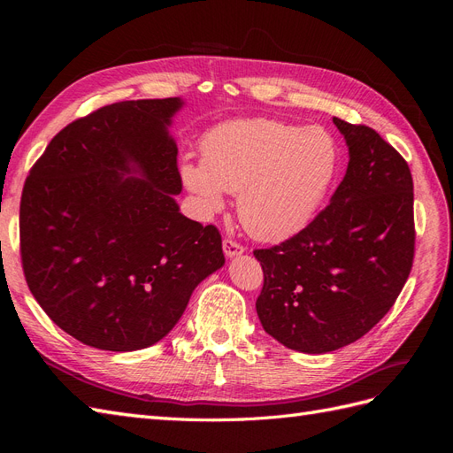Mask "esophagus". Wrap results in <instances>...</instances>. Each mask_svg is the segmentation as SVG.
Listing matches in <instances>:
<instances>
[{"mask_svg": "<svg viewBox=\"0 0 453 453\" xmlns=\"http://www.w3.org/2000/svg\"><path fill=\"white\" fill-rule=\"evenodd\" d=\"M223 251H225L226 257H238V255H242L245 251V248H243L242 243H238L236 240L225 238L223 240Z\"/></svg>", "mask_w": 453, "mask_h": 453, "instance_id": "esophagus-1", "label": "esophagus"}]
</instances>
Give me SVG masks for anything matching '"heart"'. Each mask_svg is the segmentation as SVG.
I'll use <instances>...</instances> for the list:
<instances>
[{"label": "heart", "mask_w": 453, "mask_h": 453, "mask_svg": "<svg viewBox=\"0 0 453 453\" xmlns=\"http://www.w3.org/2000/svg\"><path fill=\"white\" fill-rule=\"evenodd\" d=\"M336 166L338 147L323 128L242 119L205 134L202 162L183 160L180 175L203 211L221 210L225 193L238 195L245 230L280 242L311 221Z\"/></svg>", "instance_id": "obj_1"}]
</instances>
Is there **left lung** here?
<instances>
[{"mask_svg": "<svg viewBox=\"0 0 453 453\" xmlns=\"http://www.w3.org/2000/svg\"><path fill=\"white\" fill-rule=\"evenodd\" d=\"M349 149L331 203L293 238L255 250L257 313L285 348L326 353L365 336L395 304L414 263V181L406 160L365 125L333 119Z\"/></svg>", "mask_w": 453, "mask_h": 453, "instance_id": "8db88e82", "label": "left lung"}]
</instances>
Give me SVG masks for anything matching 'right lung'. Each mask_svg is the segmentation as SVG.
I'll use <instances>...</instances> for the list:
<instances>
[{"label":"right lung","instance_id":"right-lung-1","mask_svg":"<svg viewBox=\"0 0 453 453\" xmlns=\"http://www.w3.org/2000/svg\"><path fill=\"white\" fill-rule=\"evenodd\" d=\"M180 98L128 100L60 130L20 200V257L34 298L90 348L157 344L196 285L225 265L221 234L180 213ZM135 173L138 178L125 176Z\"/></svg>","mask_w":453,"mask_h":453}]
</instances>
